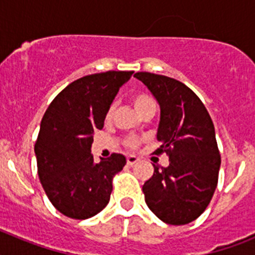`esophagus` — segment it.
I'll use <instances>...</instances> for the list:
<instances>
[{
  "instance_id": "34e87169",
  "label": "esophagus",
  "mask_w": 255,
  "mask_h": 255,
  "mask_svg": "<svg viewBox=\"0 0 255 255\" xmlns=\"http://www.w3.org/2000/svg\"><path fill=\"white\" fill-rule=\"evenodd\" d=\"M138 161H139V158L134 154H130V155H128V157H126V162H128V164H130V166H131V164H134V163H136Z\"/></svg>"
}]
</instances>
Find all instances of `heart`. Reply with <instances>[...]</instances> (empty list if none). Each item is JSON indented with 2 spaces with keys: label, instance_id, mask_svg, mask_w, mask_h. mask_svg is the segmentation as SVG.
<instances>
[{
  "label": "heart",
  "instance_id": "heart-1",
  "mask_svg": "<svg viewBox=\"0 0 255 255\" xmlns=\"http://www.w3.org/2000/svg\"><path fill=\"white\" fill-rule=\"evenodd\" d=\"M132 103H134L135 110H136L138 112L143 111V110H145V108H148V107H152V106H154V102H153L150 97H148L147 94H141V93L135 94V96L132 97ZM112 112H114V107H111L110 110H108L107 117L111 116ZM129 144L130 145H135V144H136V141L130 140Z\"/></svg>",
  "mask_w": 255,
  "mask_h": 255
}]
</instances>
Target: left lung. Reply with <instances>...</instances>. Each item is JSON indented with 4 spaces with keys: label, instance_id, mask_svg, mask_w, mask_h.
Here are the masks:
<instances>
[{
    "label": "left lung",
    "instance_id": "obj_1",
    "mask_svg": "<svg viewBox=\"0 0 255 255\" xmlns=\"http://www.w3.org/2000/svg\"><path fill=\"white\" fill-rule=\"evenodd\" d=\"M135 78L159 105L155 154L168 155L167 167L154 166L143 193L150 211L164 224L186 225L208 207L218 181L221 155L207 108L190 88L152 73Z\"/></svg>",
    "mask_w": 255,
    "mask_h": 255
}]
</instances>
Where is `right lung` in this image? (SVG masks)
<instances>
[{"mask_svg": "<svg viewBox=\"0 0 255 255\" xmlns=\"http://www.w3.org/2000/svg\"><path fill=\"white\" fill-rule=\"evenodd\" d=\"M132 71L83 76L57 94L47 108L35 141L38 176L58 212L75 220L100 213L110 202L112 179L126 164L114 153L94 162L93 132L102 129L110 106Z\"/></svg>", "mask_w": 255, "mask_h": 255, "instance_id": "add662e5", "label": "right lung"}]
</instances>
